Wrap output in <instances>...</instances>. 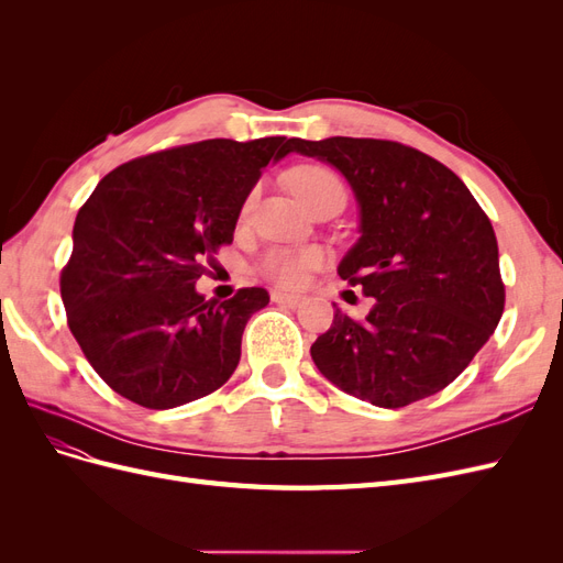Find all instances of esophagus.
<instances>
[{"instance_id": "1", "label": "esophagus", "mask_w": 563, "mask_h": 563, "mask_svg": "<svg viewBox=\"0 0 563 563\" xmlns=\"http://www.w3.org/2000/svg\"><path fill=\"white\" fill-rule=\"evenodd\" d=\"M272 302L286 305V308H298V305L302 302V298L294 296V294H284V291H272Z\"/></svg>"}]
</instances>
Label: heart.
<instances>
[{
	"label": "heart",
	"mask_w": 563,
	"mask_h": 563,
	"mask_svg": "<svg viewBox=\"0 0 563 563\" xmlns=\"http://www.w3.org/2000/svg\"><path fill=\"white\" fill-rule=\"evenodd\" d=\"M291 190L300 199V203L314 201L323 195H343V183L327 166L310 164L300 166L291 178ZM253 197L246 201V209L251 207ZM321 263V253L314 249H275L265 255L263 269L269 279H275L279 286L286 288H300L308 282L310 272Z\"/></svg>",
	"instance_id": "obj_1"
}]
</instances>
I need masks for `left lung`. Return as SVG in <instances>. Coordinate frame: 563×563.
<instances>
[{"mask_svg": "<svg viewBox=\"0 0 563 563\" xmlns=\"http://www.w3.org/2000/svg\"><path fill=\"white\" fill-rule=\"evenodd\" d=\"M327 162L360 203V240L340 279L373 298L366 319L338 310L310 347L317 368L380 408L432 397L467 368L505 310L488 216L451 168L395 141L291 139Z\"/></svg>", "mask_w": 563, "mask_h": 563, "instance_id": "obj_1", "label": "left lung"}]
</instances>
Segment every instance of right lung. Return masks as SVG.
I'll list each match as a JSON object with an SVG mask.
<instances>
[{
	"instance_id": "add662e5",
	"label": "right lung",
	"mask_w": 563,
	"mask_h": 563,
	"mask_svg": "<svg viewBox=\"0 0 563 563\" xmlns=\"http://www.w3.org/2000/svg\"><path fill=\"white\" fill-rule=\"evenodd\" d=\"M291 139H213L117 166L79 209L60 275L67 327L117 395L164 411L225 385L242 333L269 302L240 288L218 302L197 294L213 253L269 162Z\"/></svg>"
}]
</instances>
